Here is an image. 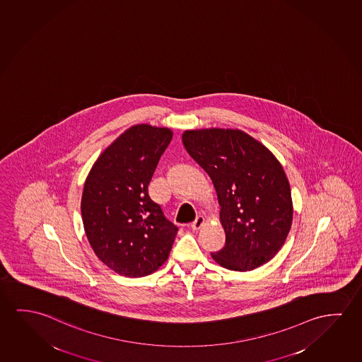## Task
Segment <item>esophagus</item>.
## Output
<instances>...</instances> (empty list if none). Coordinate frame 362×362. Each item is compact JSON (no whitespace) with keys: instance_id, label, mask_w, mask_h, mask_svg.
<instances>
[{"instance_id":"34e87169","label":"esophagus","mask_w":362,"mask_h":362,"mask_svg":"<svg viewBox=\"0 0 362 362\" xmlns=\"http://www.w3.org/2000/svg\"><path fill=\"white\" fill-rule=\"evenodd\" d=\"M204 222H206V221H204V218L202 217V216L195 218L194 222L192 223V229H193V230H199V229L203 227Z\"/></svg>"}]
</instances>
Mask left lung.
Instances as JSON below:
<instances>
[{
  "label": "left lung",
  "mask_w": 362,
  "mask_h": 362,
  "mask_svg": "<svg viewBox=\"0 0 362 362\" xmlns=\"http://www.w3.org/2000/svg\"><path fill=\"white\" fill-rule=\"evenodd\" d=\"M182 140L217 192L226 245L211 258L238 272L266 264L282 248L293 219L291 187L279 159L240 129L185 130Z\"/></svg>",
  "instance_id": "left-lung-1"
}]
</instances>
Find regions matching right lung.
<instances>
[{
	"label": "right lung",
	"mask_w": 362,
	"mask_h": 362,
	"mask_svg": "<svg viewBox=\"0 0 362 362\" xmlns=\"http://www.w3.org/2000/svg\"><path fill=\"white\" fill-rule=\"evenodd\" d=\"M172 138L169 128L130 127L101 153L83 184L85 233L98 258L120 276L156 272L172 250L178 228L148 194Z\"/></svg>",
	"instance_id": "1"
}]
</instances>
